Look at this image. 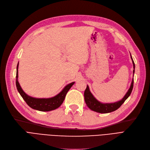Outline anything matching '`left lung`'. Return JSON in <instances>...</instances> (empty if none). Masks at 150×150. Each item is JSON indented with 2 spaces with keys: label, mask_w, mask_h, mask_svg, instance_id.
<instances>
[{
  "label": "left lung",
  "mask_w": 150,
  "mask_h": 150,
  "mask_svg": "<svg viewBox=\"0 0 150 150\" xmlns=\"http://www.w3.org/2000/svg\"><path fill=\"white\" fill-rule=\"evenodd\" d=\"M130 57L133 63L134 69L133 71V74H134L135 63L134 62V60L131 55H130ZM133 86H134V78L132 79V83L129 89L128 90L127 92L125 95V96L123 97L122 99H121L120 101H118L117 102H115V103H101L100 101H98L93 97L92 93L91 92V91H90L88 86H87V88L84 91V99H85L86 103L87 106L88 107V108L97 112L108 113V112L115 111L116 110H117L124 103V101L127 100V98L129 97L132 91Z\"/></svg>",
  "instance_id": "1"
}]
</instances>
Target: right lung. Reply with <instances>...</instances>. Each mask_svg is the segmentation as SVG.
<instances>
[{
	"instance_id": "1",
	"label": "right lung",
	"mask_w": 150,
	"mask_h": 150,
	"mask_svg": "<svg viewBox=\"0 0 150 150\" xmlns=\"http://www.w3.org/2000/svg\"><path fill=\"white\" fill-rule=\"evenodd\" d=\"M18 63L16 67V86L17 90L23 100L26 101L27 105L34 110L40 111H50L58 108L63 103L67 92L74 83V82L69 83L67 86L64 87L62 92L53 97L49 98H34L28 95L21 88L18 81Z\"/></svg>"
}]
</instances>
